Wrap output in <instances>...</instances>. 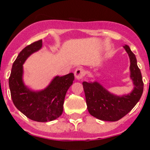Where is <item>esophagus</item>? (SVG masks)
Listing matches in <instances>:
<instances>
[{
    "mask_svg": "<svg viewBox=\"0 0 150 150\" xmlns=\"http://www.w3.org/2000/svg\"><path fill=\"white\" fill-rule=\"evenodd\" d=\"M84 70L82 68L79 67L77 68L75 71V77L77 80H80L84 77Z\"/></svg>",
    "mask_w": 150,
    "mask_h": 150,
    "instance_id": "esophagus-1",
    "label": "esophagus"
}]
</instances>
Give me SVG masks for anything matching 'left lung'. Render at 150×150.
Listing matches in <instances>:
<instances>
[{"mask_svg": "<svg viewBox=\"0 0 150 150\" xmlns=\"http://www.w3.org/2000/svg\"><path fill=\"white\" fill-rule=\"evenodd\" d=\"M124 48L130 58V72L134 89L128 94L118 96L110 93L97 81L82 83L88 110L100 120L116 122L131 111L140 100L144 91V82L135 55L127 45Z\"/></svg>", "mask_w": 150, "mask_h": 150, "instance_id": "1", "label": "left lung"}]
</instances>
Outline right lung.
Listing matches in <instances>:
<instances>
[{
    "mask_svg": "<svg viewBox=\"0 0 150 150\" xmlns=\"http://www.w3.org/2000/svg\"><path fill=\"white\" fill-rule=\"evenodd\" d=\"M42 47V40L35 41L19 53L12 66L9 87L13 104L27 118L39 122L55 120L62 115L66 92L75 79L73 73L56 76L44 90L35 91L23 82V64L32 53Z\"/></svg>",
    "mask_w": 150,
    "mask_h": 150,
    "instance_id": "add662e5",
    "label": "right lung"
}]
</instances>
